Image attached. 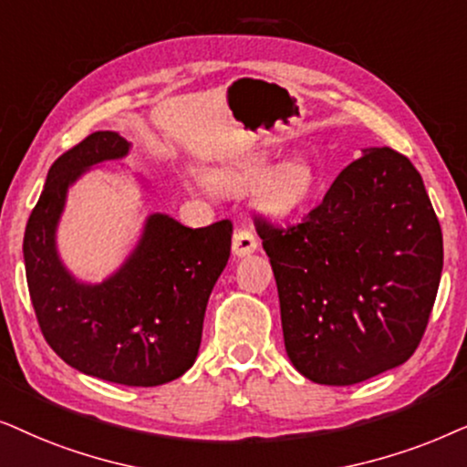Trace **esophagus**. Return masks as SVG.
I'll return each instance as SVG.
<instances>
[{
  "mask_svg": "<svg viewBox=\"0 0 467 467\" xmlns=\"http://www.w3.org/2000/svg\"><path fill=\"white\" fill-rule=\"evenodd\" d=\"M258 250V241L250 230H237L233 237V254L237 258H244L247 254L256 252Z\"/></svg>",
  "mask_w": 467,
  "mask_h": 467,
  "instance_id": "34e87169",
  "label": "esophagus"
}]
</instances>
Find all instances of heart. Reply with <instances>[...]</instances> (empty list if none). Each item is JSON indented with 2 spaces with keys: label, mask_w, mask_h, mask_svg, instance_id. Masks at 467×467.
<instances>
[{
  "label": "heart",
  "mask_w": 467,
  "mask_h": 467,
  "mask_svg": "<svg viewBox=\"0 0 467 467\" xmlns=\"http://www.w3.org/2000/svg\"><path fill=\"white\" fill-rule=\"evenodd\" d=\"M258 201L269 213L288 217L306 207L316 190L314 169L303 160H284L266 171L265 158H252L226 166L211 175V185L222 194H244L257 182Z\"/></svg>",
  "instance_id": "1"
}]
</instances>
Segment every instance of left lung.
Segmentation results:
<instances>
[{
	"label": "left lung",
	"mask_w": 467,
	"mask_h": 467,
	"mask_svg": "<svg viewBox=\"0 0 467 467\" xmlns=\"http://www.w3.org/2000/svg\"><path fill=\"white\" fill-rule=\"evenodd\" d=\"M256 230L298 374L348 387L412 357L436 301L444 250L425 183L406 155L363 149L301 223L256 220Z\"/></svg>",
	"instance_id": "1"
}]
</instances>
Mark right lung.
<instances>
[{
    "label": "right lung",
    "instance_id": "right-lung-1",
    "mask_svg": "<svg viewBox=\"0 0 467 467\" xmlns=\"http://www.w3.org/2000/svg\"><path fill=\"white\" fill-rule=\"evenodd\" d=\"M130 147L107 130L53 161L25 228V273L42 335L70 368L126 387H160L194 365L209 295L230 256L233 223L188 228L151 213L113 275L99 284L74 277L57 252L67 190L93 166L126 158Z\"/></svg>",
    "mask_w": 467,
    "mask_h": 467
}]
</instances>
